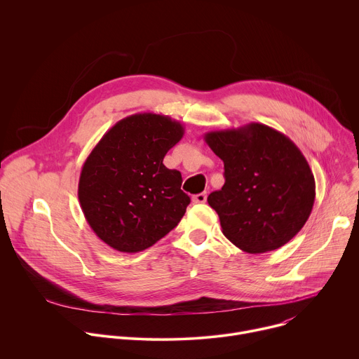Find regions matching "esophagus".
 <instances>
[{
	"label": "esophagus",
	"mask_w": 359,
	"mask_h": 359,
	"mask_svg": "<svg viewBox=\"0 0 359 359\" xmlns=\"http://www.w3.org/2000/svg\"><path fill=\"white\" fill-rule=\"evenodd\" d=\"M192 201H194L195 203H203V202H206V192H201V194L194 195V196H192Z\"/></svg>",
	"instance_id": "obj_1"
}]
</instances>
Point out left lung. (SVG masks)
I'll use <instances>...</instances> for the list:
<instances>
[{"label":"left lung","instance_id":"left-lung-1","mask_svg":"<svg viewBox=\"0 0 359 359\" xmlns=\"http://www.w3.org/2000/svg\"><path fill=\"white\" fill-rule=\"evenodd\" d=\"M203 140L225 167L222 189L208 196L222 233L248 253L276 250L292 241L316 199L314 175L300 149L262 123L209 131Z\"/></svg>","mask_w":359,"mask_h":359}]
</instances>
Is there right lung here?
<instances>
[{"label": "right lung", "instance_id": "obj_1", "mask_svg": "<svg viewBox=\"0 0 359 359\" xmlns=\"http://www.w3.org/2000/svg\"><path fill=\"white\" fill-rule=\"evenodd\" d=\"M184 131L164 114H131L88 156L78 187L81 208L96 236L114 250H144L184 217L191 199L181 189V172L163 164Z\"/></svg>", "mask_w": 359, "mask_h": 359}]
</instances>
